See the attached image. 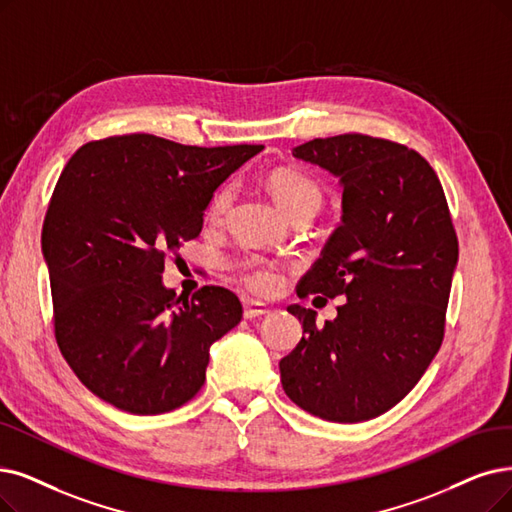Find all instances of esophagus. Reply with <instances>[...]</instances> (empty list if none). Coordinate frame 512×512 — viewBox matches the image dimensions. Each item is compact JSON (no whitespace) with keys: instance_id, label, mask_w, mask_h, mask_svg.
<instances>
[{"instance_id":"obj_1","label":"esophagus","mask_w":512,"mask_h":512,"mask_svg":"<svg viewBox=\"0 0 512 512\" xmlns=\"http://www.w3.org/2000/svg\"><path fill=\"white\" fill-rule=\"evenodd\" d=\"M269 313V309L264 304H260V302H245L243 304V317L245 319H258V317H262V315H267Z\"/></svg>"}]
</instances>
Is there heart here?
<instances>
[{
    "label": "heart",
    "instance_id": "1",
    "mask_svg": "<svg viewBox=\"0 0 512 512\" xmlns=\"http://www.w3.org/2000/svg\"><path fill=\"white\" fill-rule=\"evenodd\" d=\"M269 191L277 206L288 214L290 218L304 212H315L321 206V187L313 178H309L302 172L296 170H275L269 174ZM235 195L233 185H222L214 191L206 206V218L210 222H218L227 214L231 201ZM239 279L245 288L256 292V294H271L277 290V273L260 260H243L239 264Z\"/></svg>",
    "mask_w": 512,
    "mask_h": 512
}]
</instances>
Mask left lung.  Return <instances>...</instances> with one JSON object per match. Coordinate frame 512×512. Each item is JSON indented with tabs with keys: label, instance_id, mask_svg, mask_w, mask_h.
I'll use <instances>...</instances> for the list:
<instances>
[{
	"label": "left lung",
	"instance_id": "1",
	"mask_svg": "<svg viewBox=\"0 0 512 512\" xmlns=\"http://www.w3.org/2000/svg\"><path fill=\"white\" fill-rule=\"evenodd\" d=\"M340 178L342 222L298 283V298L346 296L338 317L290 304L302 321L296 349L279 361L283 391L304 412L363 422L391 410L443 342L458 264V237L428 161L365 134L315 138L292 149Z\"/></svg>",
	"mask_w": 512,
	"mask_h": 512
}]
</instances>
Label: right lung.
<instances>
[{
    "instance_id": "add662e5",
    "label": "right lung",
    "mask_w": 512,
    "mask_h": 512,
    "mask_svg": "<svg viewBox=\"0 0 512 512\" xmlns=\"http://www.w3.org/2000/svg\"><path fill=\"white\" fill-rule=\"evenodd\" d=\"M262 145L189 147L153 134L88 142L60 174L42 229L54 334L75 376L119 410L172 412L206 380L210 346L241 321L239 298L161 281L195 239L214 191Z\"/></svg>"
}]
</instances>
